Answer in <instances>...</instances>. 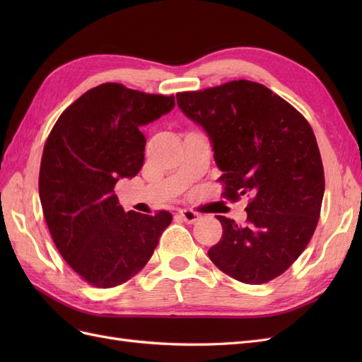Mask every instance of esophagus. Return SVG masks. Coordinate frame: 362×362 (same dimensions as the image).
Returning a JSON list of instances; mask_svg holds the SVG:
<instances>
[{
    "label": "esophagus",
    "mask_w": 362,
    "mask_h": 362,
    "mask_svg": "<svg viewBox=\"0 0 362 362\" xmlns=\"http://www.w3.org/2000/svg\"><path fill=\"white\" fill-rule=\"evenodd\" d=\"M180 216L182 217V221L185 223H194L199 218V214L193 210H181Z\"/></svg>",
    "instance_id": "1"
}]
</instances>
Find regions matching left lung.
I'll return each mask as SVG.
<instances>
[{"label":"left lung","instance_id":"left-lung-1","mask_svg":"<svg viewBox=\"0 0 362 362\" xmlns=\"http://www.w3.org/2000/svg\"><path fill=\"white\" fill-rule=\"evenodd\" d=\"M177 103L211 141L223 198H252L243 226L216 216L223 235L208 257L240 282L275 279L299 258L320 217L325 173L310 124L266 86L247 80L182 92Z\"/></svg>","mask_w":362,"mask_h":362}]
</instances>
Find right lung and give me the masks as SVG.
Here are the masks:
<instances>
[{
  "label": "right lung",
  "mask_w": 362,
  "mask_h": 362,
  "mask_svg": "<svg viewBox=\"0 0 362 362\" xmlns=\"http://www.w3.org/2000/svg\"><path fill=\"white\" fill-rule=\"evenodd\" d=\"M173 107V95L105 83L71 104L48 136L39 173L43 216L63 259L93 287L133 278L172 222L168 211L125 213L115 185L144 166L140 128Z\"/></svg>",
  "instance_id": "1"
}]
</instances>
